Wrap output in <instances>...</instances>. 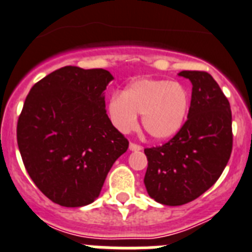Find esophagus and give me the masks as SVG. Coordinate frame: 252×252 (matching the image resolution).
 <instances>
[{
  "instance_id": "esophagus-1",
  "label": "esophagus",
  "mask_w": 252,
  "mask_h": 252,
  "mask_svg": "<svg viewBox=\"0 0 252 252\" xmlns=\"http://www.w3.org/2000/svg\"><path fill=\"white\" fill-rule=\"evenodd\" d=\"M129 150L134 151V152H138V151L142 150V147L137 143H130V144H129Z\"/></svg>"
}]
</instances>
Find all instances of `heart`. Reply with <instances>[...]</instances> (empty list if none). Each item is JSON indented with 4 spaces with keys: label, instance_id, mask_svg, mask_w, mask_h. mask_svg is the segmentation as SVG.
<instances>
[{
    "label": "heart",
    "instance_id": "b5f03b06",
    "mask_svg": "<svg viewBox=\"0 0 252 252\" xmlns=\"http://www.w3.org/2000/svg\"><path fill=\"white\" fill-rule=\"evenodd\" d=\"M189 97L178 82L139 78L132 81L123 94L111 96L108 111L113 124L120 132L128 133L138 124L151 138L165 141L178 134L187 120Z\"/></svg>",
    "mask_w": 252,
    "mask_h": 252
}]
</instances>
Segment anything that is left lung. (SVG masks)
Instances as JSON below:
<instances>
[{
	"instance_id": "8db88e82",
	"label": "left lung",
	"mask_w": 252,
	"mask_h": 252,
	"mask_svg": "<svg viewBox=\"0 0 252 252\" xmlns=\"http://www.w3.org/2000/svg\"><path fill=\"white\" fill-rule=\"evenodd\" d=\"M191 82L188 120L159 147L146 148L148 195L165 205H183L207 191L220 179L232 152L231 106L211 74L181 71Z\"/></svg>"
}]
</instances>
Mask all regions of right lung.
Listing matches in <instances>:
<instances>
[{
  "label": "right lung",
  "instance_id": "add662e5",
  "mask_svg": "<svg viewBox=\"0 0 252 252\" xmlns=\"http://www.w3.org/2000/svg\"><path fill=\"white\" fill-rule=\"evenodd\" d=\"M106 69L65 65L34 85L17 122L26 171L52 202L76 208L100 195L111 166L129 142L111 124Z\"/></svg>",
  "mask_w": 252,
  "mask_h": 252
}]
</instances>
